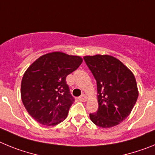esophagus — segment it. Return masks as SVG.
I'll use <instances>...</instances> for the list:
<instances>
[{"label": "esophagus", "mask_w": 155, "mask_h": 155, "mask_svg": "<svg viewBox=\"0 0 155 155\" xmlns=\"http://www.w3.org/2000/svg\"><path fill=\"white\" fill-rule=\"evenodd\" d=\"M78 100L81 101V102H84V101L87 100V97H86L85 94H82L80 97H78Z\"/></svg>", "instance_id": "obj_1"}]
</instances>
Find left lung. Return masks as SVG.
<instances>
[{"label": "left lung", "instance_id": "8db88e82", "mask_svg": "<svg viewBox=\"0 0 155 155\" xmlns=\"http://www.w3.org/2000/svg\"><path fill=\"white\" fill-rule=\"evenodd\" d=\"M84 60L96 80L98 91V111L90 113V119L102 128L118 125L130 115L137 100L134 75L112 56H86Z\"/></svg>", "mask_w": 155, "mask_h": 155}]
</instances>
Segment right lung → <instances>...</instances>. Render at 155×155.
<instances>
[{
    "label": "right lung",
    "mask_w": 155,
    "mask_h": 155,
    "mask_svg": "<svg viewBox=\"0 0 155 155\" xmlns=\"http://www.w3.org/2000/svg\"><path fill=\"white\" fill-rule=\"evenodd\" d=\"M81 63L80 57L53 52L37 59L27 69L21 81V96L32 118L46 126L65 120L74 101L66 78Z\"/></svg>",
    "instance_id": "obj_1"
}]
</instances>
